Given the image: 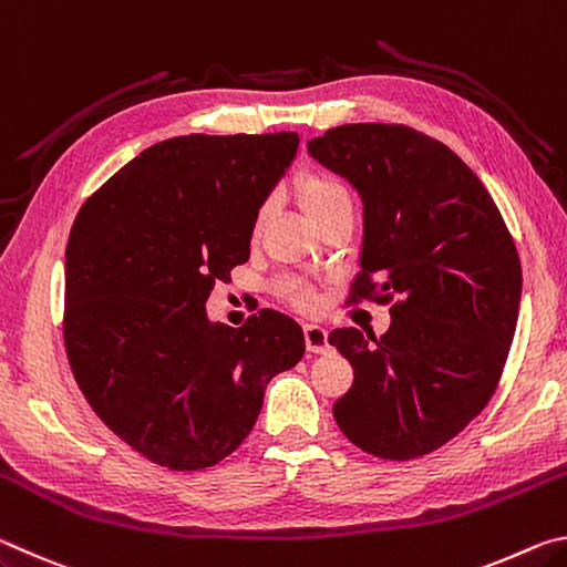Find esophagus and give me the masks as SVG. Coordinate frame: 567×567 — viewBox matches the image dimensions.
I'll use <instances>...</instances> for the list:
<instances>
[{
  "label": "esophagus",
  "mask_w": 567,
  "mask_h": 567,
  "mask_svg": "<svg viewBox=\"0 0 567 567\" xmlns=\"http://www.w3.org/2000/svg\"><path fill=\"white\" fill-rule=\"evenodd\" d=\"M305 344H307V350H310V352L324 354L330 350L328 330H324L322 324H305Z\"/></svg>",
  "instance_id": "obj_1"
}]
</instances>
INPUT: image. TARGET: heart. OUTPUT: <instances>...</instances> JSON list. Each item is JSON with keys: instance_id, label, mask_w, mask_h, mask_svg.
I'll list each match as a JSON object with an SVG mask.
<instances>
[{"instance_id": "obj_1", "label": "heart", "mask_w": 567, "mask_h": 567, "mask_svg": "<svg viewBox=\"0 0 567 567\" xmlns=\"http://www.w3.org/2000/svg\"><path fill=\"white\" fill-rule=\"evenodd\" d=\"M297 192H300L302 205L315 223L332 213H340V209L354 207V197L348 182L338 175H330V172H307V175L297 179ZM270 215H272V203L267 199L255 215V225H252L255 235L267 225ZM282 290L287 295V300L300 307V310H315L320 302L318 295L300 282H285Z\"/></svg>"}]
</instances>
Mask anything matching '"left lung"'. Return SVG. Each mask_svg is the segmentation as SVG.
Segmentation results:
<instances>
[{
  "label": "left lung",
  "mask_w": 567,
  "mask_h": 567,
  "mask_svg": "<svg viewBox=\"0 0 567 567\" xmlns=\"http://www.w3.org/2000/svg\"><path fill=\"white\" fill-rule=\"evenodd\" d=\"M364 203L360 275L348 302L390 305V330L340 328L352 364L332 415L380 460L443 447L491 402L517 324L523 270L491 192L460 159L408 124H342L307 142Z\"/></svg>",
  "instance_id": "obj_1"
}]
</instances>
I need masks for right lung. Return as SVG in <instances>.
<instances>
[{
	"mask_svg": "<svg viewBox=\"0 0 567 567\" xmlns=\"http://www.w3.org/2000/svg\"><path fill=\"white\" fill-rule=\"evenodd\" d=\"M300 137L187 134L152 145L87 197L64 260V350L84 398L122 443L169 470L243 445L265 388L305 354L290 315L243 328L205 302L249 260L255 215Z\"/></svg>",
	"mask_w": 567,
	"mask_h": 567,
	"instance_id": "obj_1",
	"label": "right lung"
}]
</instances>
